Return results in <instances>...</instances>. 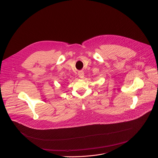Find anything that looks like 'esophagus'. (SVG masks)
<instances>
[{"instance_id": "obj_1", "label": "esophagus", "mask_w": 158, "mask_h": 158, "mask_svg": "<svg viewBox=\"0 0 158 158\" xmlns=\"http://www.w3.org/2000/svg\"><path fill=\"white\" fill-rule=\"evenodd\" d=\"M78 75H79V77H80V78H81V79H83V78H84V73H83V72H82V71L79 72V74H78Z\"/></svg>"}]
</instances>
